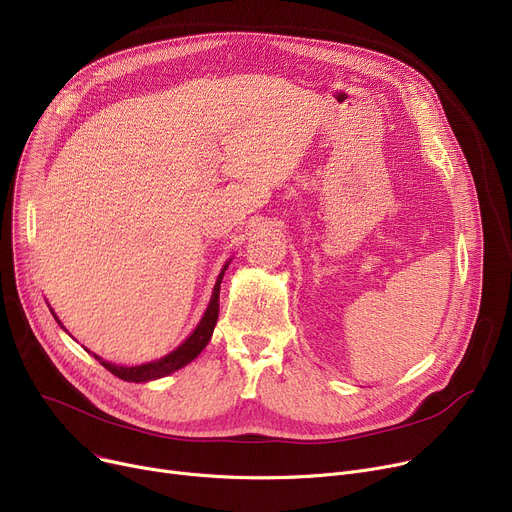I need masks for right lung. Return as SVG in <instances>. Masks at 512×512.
<instances>
[{
    "instance_id": "add662e5",
    "label": "right lung",
    "mask_w": 512,
    "mask_h": 512,
    "mask_svg": "<svg viewBox=\"0 0 512 512\" xmlns=\"http://www.w3.org/2000/svg\"><path fill=\"white\" fill-rule=\"evenodd\" d=\"M230 261L224 265V270L220 272L218 280H215V286H213V294H211V301H209V307L205 309L201 321L197 324V328L193 330V334L188 336L178 348H174L172 353H168L166 357H161L157 361H151V363H143V365H134V367H124V365H114L110 361H103L101 357L93 355L107 371L114 373L116 378L124 380V382H149V380H157V378H164V375H170L174 371H178L180 367L188 365L193 359L199 357V353L203 351V348L207 346L211 334H213V328L215 324H218V315H220V284H222V278H224V272L228 270ZM53 313V311H51ZM53 317H56V313H53ZM58 324L62 326V321L56 317ZM64 328V326H62ZM91 353V351H89Z\"/></svg>"
}]
</instances>
